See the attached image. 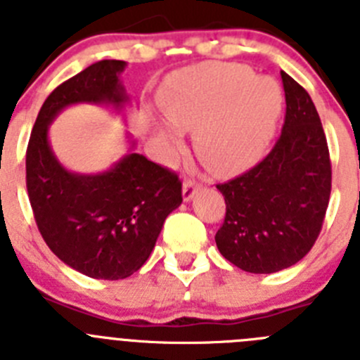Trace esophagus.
I'll list each match as a JSON object with an SVG mask.
<instances>
[{
	"mask_svg": "<svg viewBox=\"0 0 360 360\" xmlns=\"http://www.w3.org/2000/svg\"><path fill=\"white\" fill-rule=\"evenodd\" d=\"M200 189V184L198 182H195V180H186V182H184V189H182V195H184V200H186V202H189L191 198H193V196H195V193L196 191Z\"/></svg>",
	"mask_w": 360,
	"mask_h": 360,
	"instance_id": "esophagus-1",
	"label": "esophagus"
}]
</instances>
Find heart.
Here are the masks:
<instances>
[{"label": "heart", "mask_w": 360, "mask_h": 360, "mask_svg": "<svg viewBox=\"0 0 360 360\" xmlns=\"http://www.w3.org/2000/svg\"><path fill=\"white\" fill-rule=\"evenodd\" d=\"M169 124L160 131L169 157L182 151V131L195 129V148L214 173H232L259 157L283 110V94L270 77L243 65L212 63L176 73L160 94Z\"/></svg>", "instance_id": "1"}]
</instances>
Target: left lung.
<instances>
[{
  "label": "left lung",
  "mask_w": 360,
  "mask_h": 360,
  "mask_svg": "<svg viewBox=\"0 0 360 360\" xmlns=\"http://www.w3.org/2000/svg\"><path fill=\"white\" fill-rule=\"evenodd\" d=\"M287 113L274 148L249 171L218 184L225 219L216 245L252 274H272L303 259L323 229L332 164L319 113L303 86L281 72Z\"/></svg>",
  "instance_id": "obj_1"
}]
</instances>
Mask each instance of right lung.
Segmentation results:
<instances>
[{
    "instance_id": "1",
    "label": "right lung",
    "mask_w": 360,
    "mask_h": 360,
    "mask_svg": "<svg viewBox=\"0 0 360 360\" xmlns=\"http://www.w3.org/2000/svg\"><path fill=\"white\" fill-rule=\"evenodd\" d=\"M124 61L104 59L59 84L46 97L27 148V191L41 236L63 263L94 279H124L148 262L165 218L182 203L176 173L128 153L111 169H65L49 144L57 113L77 103L129 101L120 82Z\"/></svg>"
}]
</instances>
